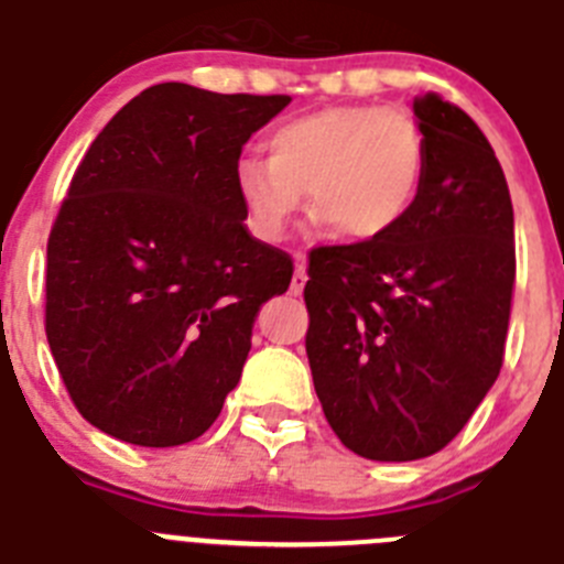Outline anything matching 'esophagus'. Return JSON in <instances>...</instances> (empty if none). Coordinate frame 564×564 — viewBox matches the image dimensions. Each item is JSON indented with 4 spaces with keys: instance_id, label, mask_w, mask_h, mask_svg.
Segmentation results:
<instances>
[{
    "instance_id": "obj_1",
    "label": "esophagus",
    "mask_w": 564,
    "mask_h": 564,
    "mask_svg": "<svg viewBox=\"0 0 564 564\" xmlns=\"http://www.w3.org/2000/svg\"><path fill=\"white\" fill-rule=\"evenodd\" d=\"M303 286H306V258L303 254H297L295 258V275H292V295H301Z\"/></svg>"
}]
</instances>
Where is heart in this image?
Here are the masks:
<instances>
[{
    "label": "heart",
    "mask_w": 564,
    "mask_h": 564,
    "mask_svg": "<svg viewBox=\"0 0 564 564\" xmlns=\"http://www.w3.org/2000/svg\"><path fill=\"white\" fill-rule=\"evenodd\" d=\"M267 153L235 166V189L263 241H281L312 193L315 215L343 238L375 243L417 204L429 147L400 107L340 105L278 124Z\"/></svg>",
    "instance_id": "1"
}]
</instances>
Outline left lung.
Returning <instances> with one entry per match:
<instances>
[{"label":"left lung","mask_w":564,"mask_h":564,"mask_svg":"<svg viewBox=\"0 0 564 564\" xmlns=\"http://www.w3.org/2000/svg\"><path fill=\"white\" fill-rule=\"evenodd\" d=\"M429 159L417 204L389 238L310 252L303 301L317 400L349 452L437 454L497 380L517 249L506 173L468 112L414 99Z\"/></svg>","instance_id":"8db88e82"}]
</instances>
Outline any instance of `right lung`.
I'll return each mask as SVG.
<instances>
[{"instance_id":"obj_1","label":"right lung","mask_w":564,"mask_h":564,"mask_svg":"<svg viewBox=\"0 0 564 564\" xmlns=\"http://www.w3.org/2000/svg\"><path fill=\"white\" fill-rule=\"evenodd\" d=\"M289 96L147 87L96 135L47 238L45 332L78 414L144 448L200 437L292 258L243 227L235 166Z\"/></svg>"}]
</instances>
